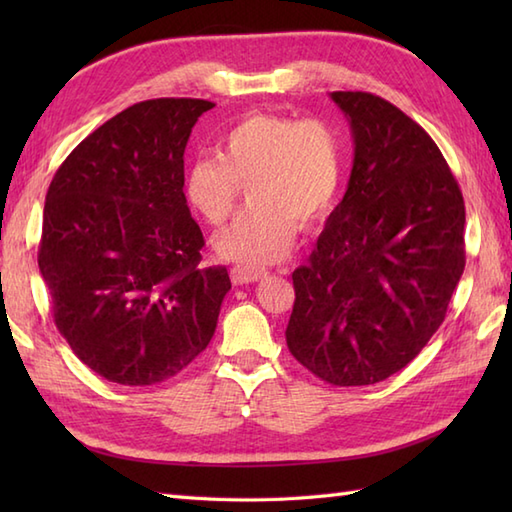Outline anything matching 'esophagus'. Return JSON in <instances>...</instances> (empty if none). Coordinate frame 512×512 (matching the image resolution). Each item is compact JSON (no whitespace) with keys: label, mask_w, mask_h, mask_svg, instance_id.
I'll return each instance as SVG.
<instances>
[{"label":"esophagus","mask_w":512,"mask_h":512,"mask_svg":"<svg viewBox=\"0 0 512 512\" xmlns=\"http://www.w3.org/2000/svg\"><path fill=\"white\" fill-rule=\"evenodd\" d=\"M268 275L266 268H250V266H233L231 268V279L235 286L253 284V281L264 279Z\"/></svg>","instance_id":"esophagus-1"}]
</instances>
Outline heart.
Listing matches in <instances>:
<instances>
[{"label": "heart", "mask_w": 512, "mask_h": 512, "mask_svg": "<svg viewBox=\"0 0 512 512\" xmlns=\"http://www.w3.org/2000/svg\"><path fill=\"white\" fill-rule=\"evenodd\" d=\"M343 178V145L321 118L250 114L217 140V156L187 169V198L206 222L222 226L242 187L250 206L215 237L217 255L242 266L281 262L295 246L297 222L332 209Z\"/></svg>", "instance_id": "b5f03b06"}]
</instances>
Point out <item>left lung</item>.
Returning <instances> with one entry per match:
<instances>
[{"label": "left lung", "instance_id": "1", "mask_svg": "<svg viewBox=\"0 0 512 512\" xmlns=\"http://www.w3.org/2000/svg\"><path fill=\"white\" fill-rule=\"evenodd\" d=\"M354 138L347 191L292 273L290 354L330 385H374L420 354L464 273V200L438 145L396 105L332 92Z\"/></svg>", "mask_w": 512, "mask_h": 512}]
</instances>
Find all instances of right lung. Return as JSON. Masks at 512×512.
Here are the masks:
<instances>
[{
    "label": "right lung",
    "instance_id": "obj_1",
    "mask_svg": "<svg viewBox=\"0 0 512 512\" xmlns=\"http://www.w3.org/2000/svg\"><path fill=\"white\" fill-rule=\"evenodd\" d=\"M215 103L154 99L81 140L43 206L39 270L72 352L110 383L178 376L213 339L231 290L204 268L184 198V147Z\"/></svg>",
    "mask_w": 512,
    "mask_h": 512
}]
</instances>
